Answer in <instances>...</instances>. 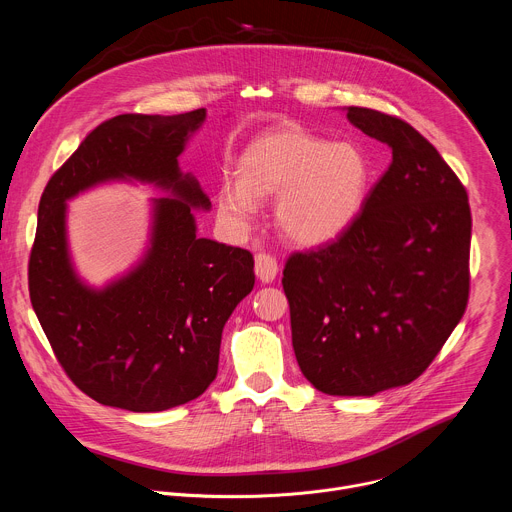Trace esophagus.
<instances>
[{
    "instance_id": "esophagus-1",
    "label": "esophagus",
    "mask_w": 512,
    "mask_h": 512,
    "mask_svg": "<svg viewBox=\"0 0 512 512\" xmlns=\"http://www.w3.org/2000/svg\"><path fill=\"white\" fill-rule=\"evenodd\" d=\"M279 265L275 261V257H271L269 253H257L255 255V275L263 281V283H271L277 277Z\"/></svg>"
}]
</instances>
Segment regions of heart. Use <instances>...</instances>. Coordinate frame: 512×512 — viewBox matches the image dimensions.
<instances>
[{"label": "heart", "instance_id": "heart-1", "mask_svg": "<svg viewBox=\"0 0 512 512\" xmlns=\"http://www.w3.org/2000/svg\"><path fill=\"white\" fill-rule=\"evenodd\" d=\"M237 184L216 194L218 221L231 235L253 227L259 200L275 198V225L302 247L342 237L367 198L371 168L352 143H330L300 127L253 137L237 158Z\"/></svg>", "mask_w": 512, "mask_h": 512}]
</instances>
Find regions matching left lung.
<instances>
[{"label":"left lung","instance_id":"8db88e82","mask_svg":"<svg viewBox=\"0 0 512 512\" xmlns=\"http://www.w3.org/2000/svg\"><path fill=\"white\" fill-rule=\"evenodd\" d=\"M393 160L334 243L283 269L291 342L326 395L373 397L415 381L462 320L470 291L468 194L433 145L403 119L346 107Z\"/></svg>","mask_w":512,"mask_h":512}]
</instances>
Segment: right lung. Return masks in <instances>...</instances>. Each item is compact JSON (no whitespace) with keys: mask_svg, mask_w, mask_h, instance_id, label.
I'll use <instances>...</instances> for the list:
<instances>
[{"mask_svg":"<svg viewBox=\"0 0 512 512\" xmlns=\"http://www.w3.org/2000/svg\"><path fill=\"white\" fill-rule=\"evenodd\" d=\"M206 109L182 115H117L93 129L50 178L30 255L32 308L62 364L101 405L154 413L200 397L218 371L227 320L255 285L253 255L196 237L194 208L210 200L178 156ZM107 181L152 183L151 243L103 288L71 263L65 202Z\"/></svg>","mask_w":512,"mask_h":512,"instance_id":"obj_1","label":"right lung"}]
</instances>
